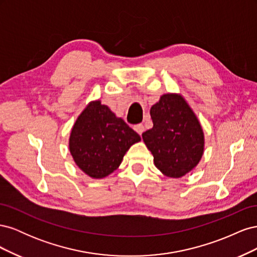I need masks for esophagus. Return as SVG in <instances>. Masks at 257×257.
<instances>
[{"label":"esophagus","instance_id":"1","mask_svg":"<svg viewBox=\"0 0 257 257\" xmlns=\"http://www.w3.org/2000/svg\"><path fill=\"white\" fill-rule=\"evenodd\" d=\"M134 130L137 132L139 135H142L145 132V126L143 125V124H137V125L134 126Z\"/></svg>","mask_w":257,"mask_h":257}]
</instances>
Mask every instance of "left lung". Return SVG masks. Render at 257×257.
I'll list each match as a JSON object with an SVG mask.
<instances>
[{
  "instance_id": "8db88e82",
  "label": "left lung",
  "mask_w": 257,
  "mask_h": 257,
  "mask_svg": "<svg viewBox=\"0 0 257 257\" xmlns=\"http://www.w3.org/2000/svg\"><path fill=\"white\" fill-rule=\"evenodd\" d=\"M153 127L143 133L154 165L170 178L195 168L204 154V131L195 112L178 93H166L150 109Z\"/></svg>"
}]
</instances>
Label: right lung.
<instances>
[{"label": "right lung", "mask_w": 257, "mask_h": 257, "mask_svg": "<svg viewBox=\"0 0 257 257\" xmlns=\"http://www.w3.org/2000/svg\"><path fill=\"white\" fill-rule=\"evenodd\" d=\"M138 142L141 136L96 99L85 106L74 123L68 148L85 175L102 179L120 166L124 154Z\"/></svg>", "instance_id": "right-lung-1"}]
</instances>
